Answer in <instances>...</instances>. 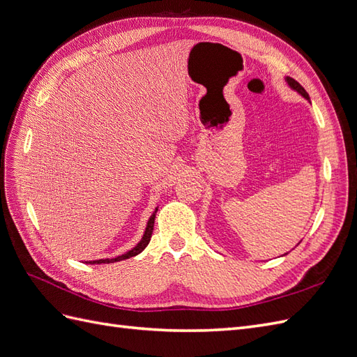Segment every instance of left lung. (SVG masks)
Wrapping results in <instances>:
<instances>
[{
  "label": "left lung",
  "mask_w": 357,
  "mask_h": 357,
  "mask_svg": "<svg viewBox=\"0 0 357 357\" xmlns=\"http://www.w3.org/2000/svg\"><path fill=\"white\" fill-rule=\"evenodd\" d=\"M287 83H289V84L291 86V88H294V89H296V91H298V92H299L301 95H304L307 100H310V96H308L307 91H305L304 88H302V86H301V84H299V83H298L296 80H294V79H289V77H287Z\"/></svg>",
  "instance_id": "obj_1"
}]
</instances>
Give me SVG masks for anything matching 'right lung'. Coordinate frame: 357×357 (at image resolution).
I'll use <instances>...</instances> for the list:
<instances>
[{"mask_svg":"<svg viewBox=\"0 0 357 357\" xmlns=\"http://www.w3.org/2000/svg\"><path fill=\"white\" fill-rule=\"evenodd\" d=\"M158 211V208L155 210V213ZM155 213L150 215V219H149V223H147V228H146V232H144V235H143V240L139 241L132 250H129L128 253H125V255H122V256H117V257H114V259H100V261H91V262H88V264H92V265H95V264H113V262H119V261H123V259H129V257H132V256H137L138 253H142L144 248L147 247V244H149V241H150V238H152V232H153V225H155Z\"/></svg>","mask_w":357,"mask_h":357,"instance_id":"obj_1","label":"right lung"}]
</instances>
